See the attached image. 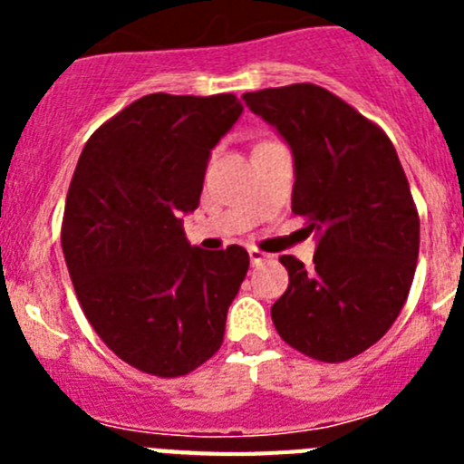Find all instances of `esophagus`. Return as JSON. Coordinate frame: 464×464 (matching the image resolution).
Segmentation results:
<instances>
[{
    "instance_id": "1",
    "label": "esophagus",
    "mask_w": 464,
    "mask_h": 464,
    "mask_svg": "<svg viewBox=\"0 0 464 464\" xmlns=\"http://www.w3.org/2000/svg\"><path fill=\"white\" fill-rule=\"evenodd\" d=\"M248 256H251L253 267H257V265H262V262L272 260V256H269V253L260 251V248H256V246H251V248H248Z\"/></svg>"
}]
</instances>
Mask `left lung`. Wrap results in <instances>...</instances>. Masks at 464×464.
<instances>
[{
    "label": "left lung",
    "mask_w": 464,
    "mask_h": 464,
    "mask_svg": "<svg viewBox=\"0 0 464 464\" xmlns=\"http://www.w3.org/2000/svg\"><path fill=\"white\" fill-rule=\"evenodd\" d=\"M295 155L293 213L318 235L314 267L281 256L288 290L274 302L281 339L321 362L374 346L411 290L420 218L388 134L314 83L244 94Z\"/></svg>",
    "instance_id": "1"
}]
</instances>
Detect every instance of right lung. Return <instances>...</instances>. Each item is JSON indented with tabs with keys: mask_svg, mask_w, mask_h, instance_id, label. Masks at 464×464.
Segmentation results:
<instances>
[{
	"mask_svg": "<svg viewBox=\"0 0 464 464\" xmlns=\"http://www.w3.org/2000/svg\"><path fill=\"white\" fill-rule=\"evenodd\" d=\"M241 111L232 92L146 94L94 130L69 183L60 237L81 309L143 374L186 376L223 343L251 260L237 244L190 248L181 213Z\"/></svg>",
	"mask_w": 464,
	"mask_h": 464,
	"instance_id": "add662e5",
	"label": "right lung"
}]
</instances>
